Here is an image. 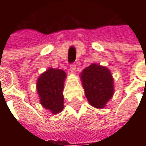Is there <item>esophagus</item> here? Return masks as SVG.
<instances>
[{"label":"esophagus","instance_id":"34e87169","mask_svg":"<svg viewBox=\"0 0 146 146\" xmlns=\"http://www.w3.org/2000/svg\"><path fill=\"white\" fill-rule=\"evenodd\" d=\"M70 68H71V69L73 70V71H76V64L75 63H72L71 65H70Z\"/></svg>","mask_w":146,"mask_h":146}]
</instances>
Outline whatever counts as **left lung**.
<instances>
[{
	"label": "left lung",
	"instance_id": "8db88e82",
	"mask_svg": "<svg viewBox=\"0 0 146 146\" xmlns=\"http://www.w3.org/2000/svg\"><path fill=\"white\" fill-rule=\"evenodd\" d=\"M84 94L89 103L96 108L105 107L114 93L113 78L110 70L92 63L80 73Z\"/></svg>",
	"mask_w": 146,
	"mask_h": 146
}]
</instances>
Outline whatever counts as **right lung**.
<instances>
[{"label": "right lung", "instance_id": "add662e5", "mask_svg": "<svg viewBox=\"0 0 146 146\" xmlns=\"http://www.w3.org/2000/svg\"><path fill=\"white\" fill-rule=\"evenodd\" d=\"M66 73L62 69L48 68L37 80V92L40 104L53 114L61 112L64 107L63 88Z\"/></svg>", "mask_w": 146, "mask_h": 146}]
</instances>
